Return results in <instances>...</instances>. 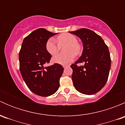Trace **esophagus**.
I'll list each match as a JSON object with an SVG mask.
<instances>
[{"label": "esophagus", "instance_id": "1", "mask_svg": "<svg viewBox=\"0 0 125 125\" xmlns=\"http://www.w3.org/2000/svg\"><path fill=\"white\" fill-rule=\"evenodd\" d=\"M63 67L64 68H66V67H68V65H63Z\"/></svg>", "mask_w": 125, "mask_h": 125}]
</instances>
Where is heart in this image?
Here are the masks:
<instances>
[{
  "label": "heart",
  "instance_id": "heart-1",
  "mask_svg": "<svg viewBox=\"0 0 125 125\" xmlns=\"http://www.w3.org/2000/svg\"><path fill=\"white\" fill-rule=\"evenodd\" d=\"M56 42L53 38H50L46 43V50L51 55H54L59 52L60 48H65V55H57L52 57L54 63L60 65H68L73 62L75 55H79L82 51V46L77 42L76 37L71 34L64 33L59 35L57 37Z\"/></svg>",
  "mask_w": 125,
  "mask_h": 125
}]
</instances>
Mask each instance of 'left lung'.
Masks as SVG:
<instances>
[{
    "instance_id": "obj_1",
    "label": "left lung",
    "mask_w": 125,
    "mask_h": 125,
    "mask_svg": "<svg viewBox=\"0 0 125 125\" xmlns=\"http://www.w3.org/2000/svg\"><path fill=\"white\" fill-rule=\"evenodd\" d=\"M70 32L78 36L83 45L81 57L71 65L74 86L82 94H95L104 87L109 76L111 57L108 46L100 36L89 29ZM80 62H83L84 66H78Z\"/></svg>"
}]
</instances>
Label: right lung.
<instances>
[{"mask_svg":"<svg viewBox=\"0 0 125 125\" xmlns=\"http://www.w3.org/2000/svg\"><path fill=\"white\" fill-rule=\"evenodd\" d=\"M53 33L46 29L39 28L23 39L19 52V66L22 78L28 88L36 95L47 97L54 94L59 88V80L63 68L49 63L51 55L46 50V43Z\"/></svg>","mask_w":125,"mask_h":125,"instance_id":"add662e5","label":"right lung"}]
</instances>
